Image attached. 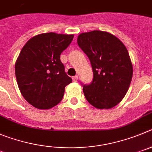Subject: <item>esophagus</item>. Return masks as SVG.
Segmentation results:
<instances>
[{"mask_svg":"<svg viewBox=\"0 0 152 152\" xmlns=\"http://www.w3.org/2000/svg\"><path fill=\"white\" fill-rule=\"evenodd\" d=\"M72 79H73V82H76V81L78 80V76H74L72 77Z\"/></svg>","mask_w":152,"mask_h":152,"instance_id":"1","label":"esophagus"}]
</instances>
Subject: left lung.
<instances>
[{
	"instance_id": "left-lung-1",
	"label": "left lung",
	"mask_w": 152,
	"mask_h": 152,
	"mask_svg": "<svg viewBox=\"0 0 152 152\" xmlns=\"http://www.w3.org/2000/svg\"><path fill=\"white\" fill-rule=\"evenodd\" d=\"M77 42L93 69L91 83H81L86 100L97 109L113 108L124 98L133 76L127 49L116 37L101 31L81 34Z\"/></svg>"
}]
</instances>
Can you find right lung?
Wrapping results in <instances>:
<instances>
[{"mask_svg": "<svg viewBox=\"0 0 152 152\" xmlns=\"http://www.w3.org/2000/svg\"><path fill=\"white\" fill-rule=\"evenodd\" d=\"M73 35L46 33L26 42L15 65L18 88L35 108L50 109L62 100L64 88L72 83L60 55L72 42Z\"/></svg>", "mask_w": 152, "mask_h": 152, "instance_id": "obj_1", "label": "right lung"}]
</instances>
